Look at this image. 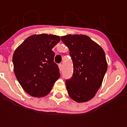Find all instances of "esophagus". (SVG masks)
<instances>
[{
    "label": "esophagus",
    "instance_id": "34e87169",
    "mask_svg": "<svg viewBox=\"0 0 127 127\" xmlns=\"http://www.w3.org/2000/svg\"><path fill=\"white\" fill-rule=\"evenodd\" d=\"M59 68L60 71H62L63 70V64H59Z\"/></svg>",
    "mask_w": 127,
    "mask_h": 127
}]
</instances>
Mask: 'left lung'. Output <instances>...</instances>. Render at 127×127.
Wrapping results in <instances>:
<instances>
[{
    "label": "left lung",
    "mask_w": 127,
    "mask_h": 127,
    "mask_svg": "<svg viewBox=\"0 0 127 127\" xmlns=\"http://www.w3.org/2000/svg\"><path fill=\"white\" fill-rule=\"evenodd\" d=\"M61 41L69 49L73 74L65 84L68 94L76 102H86L95 96L107 70L104 51L87 35H67Z\"/></svg>",
    "instance_id": "1"
}]
</instances>
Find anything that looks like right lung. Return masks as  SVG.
Instances as JSON below:
<instances>
[{"mask_svg":"<svg viewBox=\"0 0 127 127\" xmlns=\"http://www.w3.org/2000/svg\"><path fill=\"white\" fill-rule=\"evenodd\" d=\"M60 41L55 35H32L15 50L12 61L18 81L29 95L45 96L60 77L54 62V46Z\"/></svg>","mask_w":127,"mask_h":127,"instance_id":"1","label":"right lung"}]
</instances>
